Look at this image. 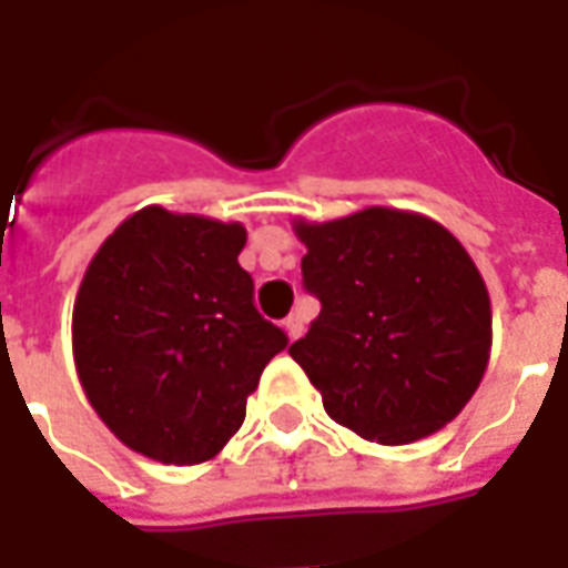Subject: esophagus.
Listing matches in <instances>:
<instances>
[{"label": "esophagus", "mask_w": 568, "mask_h": 568, "mask_svg": "<svg viewBox=\"0 0 568 568\" xmlns=\"http://www.w3.org/2000/svg\"><path fill=\"white\" fill-rule=\"evenodd\" d=\"M304 325H307V316L301 313V310H295V313H288L283 322L285 334H288V341H297L301 334H304Z\"/></svg>", "instance_id": "obj_1"}]
</instances>
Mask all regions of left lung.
<instances>
[{
	"mask_svg": "<svg viewBox=\"0 0 568 568\" xmlns=\"http://www.w3.org/2000/svg\"><path fill=\"white\" fill-rule=\"evenodd\" d=\"M292 227L322 310L288 356L328 417L389 447L459 417L493 346L487 283L463 243L423 212L393 206Z\"/></svg>",
	"mask_w": 568,
	"mask_h": 568,
	"instance_id": "1",
	"label": "left lung"
}]
</instances>
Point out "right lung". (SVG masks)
<instances>
[{
    "label": "right lung",
    "instance_id": "1",
    "mask_svg": "<svg viewBox=\"0 0 568 568\" xmlns=\"http://www.w3.org/2000/svg\"><path fill=\"white\" fill-rule=\"evenodd\" d=\"M246 227L142 206L84 271L72 307L81 389L124 447L163 465L219 456L285 337L252 304Z\"/></svg>",
    "mask_w": 568,
    "mask_h": 568
}]
</instances>
